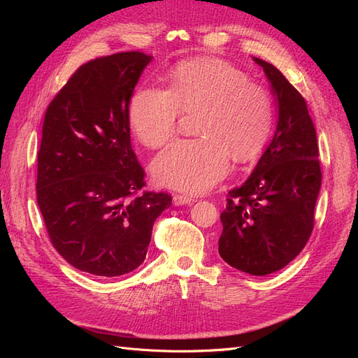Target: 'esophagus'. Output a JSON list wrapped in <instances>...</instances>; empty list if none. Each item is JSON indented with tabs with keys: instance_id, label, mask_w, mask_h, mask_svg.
<instances>
[{
	"instance_id": "1",
	"label": "esophagus",
	"mask_w": 358,
	"mask_h": 358,
	"mask_svg": "<svg viewBox=\"0 0 358 358\" xmlns=\"http://www.w3.org/2000/svg\"><path fill=\"white\" fill-rule=\"evenodd\" d=\"M192 201H194V199L187 196V194H173V204H175V206L191 204Z\"/></svg>"
}]
</instances>
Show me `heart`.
I'll use <instances>...</instances> for the list:
<instances>
[{
	"mask_svg": "<svg viewBox=\"0 0 358 358\" xmlns=\"http://www.w3.org/2000/svg\"><path fill=\"white\" fill-rule=\"evenodd\" d=\"M180 112H199V137L179 140L161 152L152 176L162 187L203 192L220 182L234 161L263 149L275 121L273 96L264 85L231 64L201 58L180 62L170 73V88H137L128 104V122L148 148H161L176 134Z\"/></svg>",
	"mask_w": 358,
	"mask_h": 358,
	"instance_id": "obj_1",
	"label": "heart"
}]
</instances>
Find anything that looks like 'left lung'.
Here are the masks:
<instances>
[{
    "label": "left lung",
    "mask_w": 358,
    "mask_h": 358,
    "mask_svg": "<svg viewBox=\"0 0 358 358\" xmlns=\"http://www.w3.org/2000/svg\"><path fill=\"white\" fill-rule=\"evenodd\" d=\"M263 67L278 101L272 142L243 185L229 191L218 251L248 275L275 273L308 243L321 188L317 131L301 94L275 66Z\"/></svg>",
    "instance_id": "obj_1"
}]
</instances>
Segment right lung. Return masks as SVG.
<instances>
[{
  "instance_id": "add662e5",
  "label": "right lung",
  "mask_w": 358,
  "mask_h": 358,
  "mask_svg": "<svg viewBox=\"0 0 358 358\" xmlns=\"http://www.w3.org/2000/svg\"><path fill=\"white\" fill-rule=\"evenodd\" d=\"M152 57L121 52L83 64L48 107L37 155V203L49 239L73 267L100 278L145 262L167 192H140L128 104Z\"/></svg>"
}]
</instances>
